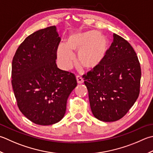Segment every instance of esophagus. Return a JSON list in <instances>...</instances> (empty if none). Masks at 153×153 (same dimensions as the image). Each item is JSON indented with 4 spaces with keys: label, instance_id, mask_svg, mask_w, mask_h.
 Returning a JSON list of instances; mask_svg holds the SVG:
<instances>
[{
    "label": "esophagus",
    "instance_id": "34e87169",
    "mask_svg": "<svg viewBox=\"0 0 153 153\" xmlns=\"http://www.w3.org/2000/svg\"><path fill=\"white\" fill-rule=\"evenodd\" d=\"M76 80H77V83H79V84H81V83H83V82H84L82 77H81L80 76H78L76 77Z\"/></svg>",
    "mask_w": 153,
    "mask_h": 153
}]
</instances>
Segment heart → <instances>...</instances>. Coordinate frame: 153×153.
<instances>
[{"mask_svg": "<svg viewBox=\"0 0 153 153\" xmlns=\"http://www.w3.org/2000/svg\"><path fill=\"white\" fill-rule=\"evenodd\" d=\"M109 48V40L106 35L96 30L76 32L67 38L65 46L58 47L57 58L63 70H69L74 64V54L78 52V64L86 70H93L103 62Z\"/></svg>", "mask_w": 153, "mask_h": 153, "instance_id": "obj_1", "label": "heart"}]
</instances>
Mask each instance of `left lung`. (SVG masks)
I'll list each match as a JSON object with an SVG mask.
<instances>
[{
	"label": "left lung",
	"mask_w": 153,
	"mask_h": 153,
	"mask_svg": "<svg viewBox=\"0 0 153 153\" xmlns=\"http://www.w3.org/2000/svg\"><path fill=\"white\" fill-rule=\"evenodd\" d=\"M83 77L92 113L100 121L121 119L139 97L141 70L138 57L131 44L116 34L103 62Z\"/></svg>",
	"instance_id": "1"
}]
</instances>
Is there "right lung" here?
<instances>
[{"label":"right lung","mask_w":153,"mask_h":153,"mask_svg":"<svg viewBox=\"0 0 153 153\" xmlns=\"http://www.w3.org/2000/svg\"><path fill=\"white\" fill-rule=\"evenodd\" d=\"M59 42L56 26L39 30L24 40L13 59L12 85L18 107L37 125L61 121L69 95L77 86L74 74L57 67Z\"/></svg>","instance_id":"1"}]
</instances>
